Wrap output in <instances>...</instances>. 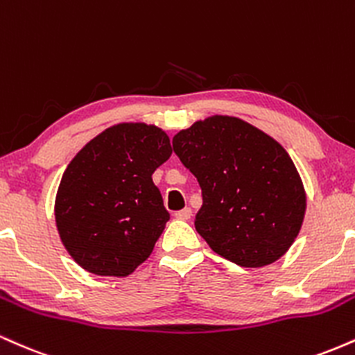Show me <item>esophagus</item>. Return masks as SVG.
Masks as SVG:
<instances>
[{
  "instance_id": "34e87169",
  "label": "esophagus",
  "mask_w": 355,
  "mask_h": 355,
  "mask_svg": "<svg viewBox=\"0 0 355 355\" xmlns=\"http://www.w3.org/2000/svg\"><path fill=\"white\" fill-rule=\"evenodd\" d=\"M190 217H191V210L189 209V207L180 211H175V218H178V220H189Z\"/></svg>"
}]
</instances>
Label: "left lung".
Segmentation results:
<instances>
[{
    "label": "left lung",
    "instance_id": "1",
    "mask_svg": "<svg viewBox=\"0 0 355 355\" xmlns=\"http://www.w3.org/2000/svg\"><path fill=\"white\" fill-rule=\"evenodd\" d=\"M173 150L200 183L195 229L215 254L260 268L291 248L307 193L279 141L242 118L211 115L180 130Z\"/></svg>",
    "mask_w": 355,
    "mask_h": 355
}]
</instances>
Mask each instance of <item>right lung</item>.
Returning <instances> with one entry per match:
<instances>
[{
    "label": "right lung",
    "mask_w": 355,
    "mask_h": 355,
    "mask_svg": "<svg viewBox=\"0 0 355 355\" xmlns=\"http://www.w3.org/2000/svg\"><path fill=\"white\" fill-rule=\"evenodd\" d=\"M172 155L157 125L116 123L68 164L56 190L61 243L81 268L126 277L152 255L170 215L152 175Z\"/></svg>",
    "instance_id": "add662e5"
}]
</instances>
